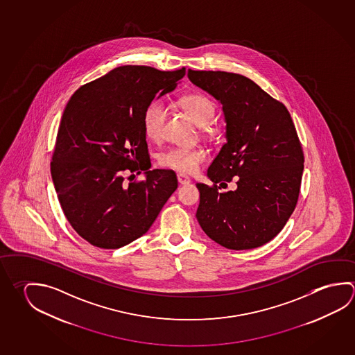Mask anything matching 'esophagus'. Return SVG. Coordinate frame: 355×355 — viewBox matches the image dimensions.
Instances as JSON below:
<instances>
[{
    "label": "esophagus",
    "mask_w": 355,
    "mask_h": 355,
    "mask_svg": "<svg viewBox=\"0 0 355 355\" xmlns=\"http://www.w3.org/2000/svg\"><path fill=\"white\" fill-rule=\"evenodd\" d=\"M177 178H178V182H180V184H182V186H186V184L191 183V178H188L187 175H178Z\"/></svg>",
    "instance_id": "obj_1"
}]
</instances>
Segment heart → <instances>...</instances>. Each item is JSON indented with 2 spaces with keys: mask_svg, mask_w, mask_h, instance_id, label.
<instances>
[{
  "mask_svg": "<svg viewBox=\"0 0 355 355\" xmlns=\"http://www.w3.org/2000/svg\"><path fill=\"white\" fill-rule=\"evenodd\" d=\"M180 105L199 127L211 125L216 114V106L205 94H187L180 100ZM168 108L162 100H155L146 107L144 113V130L146 136L157 141L162 137ZM207 159V153L202 148H171L163 152L159 163L163 167L172 168L183 173H194Z\"/></svg>",
  "mask_w": 355,
  "mask_h": 355,
  "instance_id": "heart-1",
  "label": "heart"
}]
</instances>
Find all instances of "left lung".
Instances as JSON below:
<instances>
[{
	"label": "left lung",
	"mask_w": 355,
	"mask_h": 355,
	"mask_svg": "<svg viewBox=\"0 0 355 355\" xmlns=\"http://www.w3.org/2000/svg\"><path fill=\"white\" fill-rule=\"evenodd\" d=\"M188 78L222 105L225 121L227 142L207 172L214 186L197 183L199 225L225 248L261 247L283 230L298 200L304 156L292 117L244 76L188 69ZM232 178L236 191L218 193L215 183Z\"/></svg>",
	"instance_id": "left-lung-1"
}]
</instances>
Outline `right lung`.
<instances>
[{
	"label": "right lung",
	"instance_id": "add662e5",
	"mask_svg": "<svg viewBox=\"0 0 355 355\" xmlns=\"http://www.w3.org/2000/svg\"><path fill=\"white\" fill-rule=\"evenodd\" d=\"M184 75V67L121 66L69 98L51 175L69 224L94 247L121 248L144 236L177 189L173 171H150L144 113ZM127 170H144L145 180L125 182Z\"/></svg>",
	"mask_w": 355,
	"mask_h": 355
}]
</instances>
